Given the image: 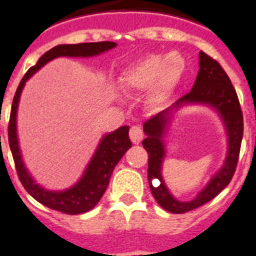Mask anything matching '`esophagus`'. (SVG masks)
<instances>
[{
	"mask_svg": "<svg viewBox=\"0 0 256 256\" xmlns=\"http://www.w3.org/2000/svg\"><path fill=\"white\" fill-rule=\"evenodd\" d=\"M128 135H130V139L134 144H139L142 140V138H144V131H142V126L139 125L131 126Z\"/></svg>",
	"mask_w": 256,
	"mask_h": 256,
	"instance_id": "34e87169",
	"label": "esophagus"
}]
</instances>
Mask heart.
I'll return each instance as SVG.
<instances>
[{
  "instance_id": "1",
  "label": "heart",
  "mask_w": 256,
  "mask_h": 256,
  "mask_svg": "<svg viewBox=\"0 0 256 256\" xmlns=\"http://www.w3.org/2000/svg\"><path fill=\"white\" fill-rule=\"evenodd\" d=\"M185 60L178 54H152L128 65L121 74L126 90L139 92L152 88V98L162 102L180 82L185 72Z\"/></svg>"
}]
</instances>
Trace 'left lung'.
I'll list each match as a JSON object with an SVG mask.
<instances>
[{
  "instance_id": "8db88e82",
  "label": "left lung",
  "mask_w": 256,
  "mask_h": 256,
  "mask_svg": "<svg viewBox=\"0 0 256 256\" xmlns=\"http://www.w3.org/2000/svg\"><path fill=\"white\" fill-rule=\"evenodd\" d=\"M199 72L190 92L180 98L172 108H178L185 102H202L216 108L224 118L229 134V153L221 171L210 182L207 188L191 202H178L165 188L162 182V169L164 147L162 135L168 120L170 110L154 114L142 125L146 138L142 140V146L148 152V181L150 191L156 202L174 214H182L204 206L217 196L220 191L231 182L240 156L241 142L244 135V117L236 90L222 66L204 52L199 54ZM160 179V183H153Z\"/></svg>"
}]
</instances>
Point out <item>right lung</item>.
I'll return each mask as SVG.
<instances>
[{"label":"right lung","instance_id":"add662e5","mask_svg":"<svg viewBox=\"0 0 256 256\" xmlns=\"http://www.w3.org/2000/svg\"><path fill=\"white\" fill-rule=\"evenodd\" d=\"M116 47L114 42H96V43H79V44H60L47 50L36 65L26 71L24 78L20 82L14 96L11 106L10 122H8V144L15 162L16 172L20 182L25 190L43 206L65 214H82L90 210L96 206L100 198L104 194L106 188L110 184V178L114 167L124 154L131 148V142L128 138V126H121L116 131L107 134L100 140L96 154L92 158L85 174L76 185H74L65 191H48L34 182L30 174H28L26 168L20 154L18 135H16V111L19 104L20 94L24 88L25 82L33 75L36 71L46 65L48 61L60 56L68 57H90L100 54L104 50Z\"/></svg>","mask_w":256,"mask_h":256}]
</instances>
